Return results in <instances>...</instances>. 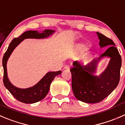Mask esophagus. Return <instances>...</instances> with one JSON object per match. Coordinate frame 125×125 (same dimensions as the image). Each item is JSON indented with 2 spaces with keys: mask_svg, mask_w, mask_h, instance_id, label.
<instances>
[{
  "mask_svg": "<svg viewBox=\"0 0 125 125\" xmlns=\"http://www.w3.org/2000/svg\"><path fill=\"white\" fill-rule=\"evenodd\" d=\"M63 68L65 69V70H70V66H69V65H65V66H64Z\"/></svg>",
  "mask_w": 125,
  "mask_h": 125,
  "instance_id": "obj_1",
  "label": "esophagus"
}]
</instances>
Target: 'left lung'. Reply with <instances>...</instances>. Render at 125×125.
Wrapping results in <instances>:
<instances>
[{
	"mask_svg": "<svg viewBox=\"0 0 125 125\" xmlns=\"http://www.w3.org/2000/svg\"><path fill=\"white\" fill-rule=\"evenodd\" d=\"M96 33L100 47L109 46L108 49L86 65L74 61L70 69L74 95L78 100L87 103H99L109 95L118 85L120 76L122 58L114 43L104 35ZM104 56L110 58L107 68L100 76L94 75L97 63Z\"/></svg>",
	"mask_w": 125,
	"mask_h": 125,
	"instance_id": "left-lung-1",
	"label": "left lung"
}]
</instances>
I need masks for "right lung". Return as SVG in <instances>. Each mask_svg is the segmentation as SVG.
Returning a JSON list of instances; mask_svg holds the SVG:
<instances>
[{
  "label": "right lung",
  "instance_id": "add662e5",
  "mask_svg": "<svg viewBox=\"0 0 125 125\" xmlns=\"http://www.w3.org/2000/svg\"><path fill=\"white\" fill-rule=\"evenodd\" d=\"M55 32L53 30H44L42 33H39L35 30H29L24 32L18 38H15L11 41L7 51L4 54L2 59L3 67V83L5 87L9 91L12 95L18 101L25 104H32L38 102L43 100L47 95L49 90V87L54 77L61 74L62 71H52L48 72L38 83L32 87L27 88H19L13 85L8 79L7 76V63L16 47L24 39L26 38H48Z\"/></svg>",
  "mask_w": 125,
  "mask_h": 125
}]
</instances>
